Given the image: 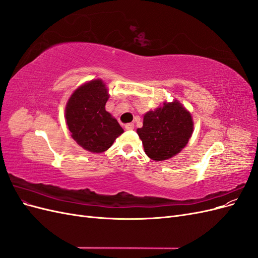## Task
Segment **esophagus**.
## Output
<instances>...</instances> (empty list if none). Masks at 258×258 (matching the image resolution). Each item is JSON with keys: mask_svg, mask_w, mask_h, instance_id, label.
Wrapping results in <instances>:
<instances>
[{"mask_svg": "<svg viewBox=\"0 0 258 258\" xmlns=\"http://www.w3.org/2000/svg\"><path fill=\"white\" fill-rule=\"evenodd\" d=\"M134 128H135V123H132V122L124 124V129L126 130H134Z\"/></svg>", "mask_w": 258, "mask_h": 258, "instance_id": "esophagus-1", "label": "esophagus"}]
</instances>
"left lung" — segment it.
<instances>
[{
  "label": "left lung",
  "mask_w": 258,
  "mask_h": 258,
  "mask_svg": "<svg viewBox=\"0 0 258 258\" xmlns=\"http://www.w3.org/2000/svg\"><path fill=\"white\" fill-rule=\"evenodd\" d=\"M194 121L190 113L174 100L144 115L143 127L137 130L145 154L155 161L177 155L188 143Z\"/></svg>",
  "instance_id": "obj_1"
}]
</instances>
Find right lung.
I'll return each mask as SVG.
<instances>
[{
	"mask_svg": "<svg viewBox=\"0 0 258 258\" xmlns=\"http://www.w3.org/2000/svg\"><path fill=\"white\" fill-rule=\"evenodd\" d=\"M108 97L105 84L93 80L80 86L67 103L66 119L71 137L88 152H105L123 132L118 121L105 111Z\"/></svg>",
	"mask_w": 258,
	"mask_h": 258,
	"instance_id": "add662e5",
	"label": "right lung"
}]
</instances>
